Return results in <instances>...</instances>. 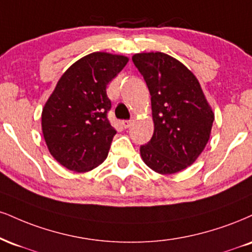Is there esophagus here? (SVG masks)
Segmentation results:
<instances>
[{
  "instance_id": "esophagus-1",
  "label": "esophagus",
  "mask_w": 252,
  "mask_h": 252,
  "mask_svg": "<svg viewBox=\"0 0 252 252\" xmlns=\"http://www.w3.org/2000/svg\"><path fill=\"white\" fill-rule=\"evenodd\" d=\"M132 124V121L131 120H126V121H122V126L124 128H129L130 126Z\"/></svg>"
}]
</instances>
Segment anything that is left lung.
<instances>
[{"mask_svg":"<svg viewBox=\"0 0 252 252\" xmlns=\"http://www.w3.org/2000/svg\"><path fill=\"white\" fill-rule=\"evenodd\" d=\"M132 62L151 95L154 135L141 156L154 171L170 175L191 165L210 138L214 113L186 65L164 53H142Z\"/></svg>","mask_w":252,"mask_h":252,"instance_id":"8db88e82","label":"left lung"}]
</instances>
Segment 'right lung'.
<instances>
[{"instance_id":"1","label":"right lung","mask_w":252,"mask_h":252,"mask_svg":"<svg viewBox=\"0 0 252 252\" xmlns=\"http://www.w3.org/2000/svg\"><path fill=\"white\" fill-rule=\"evenodd\" d=\"M129 59L108 53L82 57L57 82L43 111L42 131L60 164L77 172L93 170L107 158L116 130L108 120L107 86Z\"/></svg>"}]
</instances>
